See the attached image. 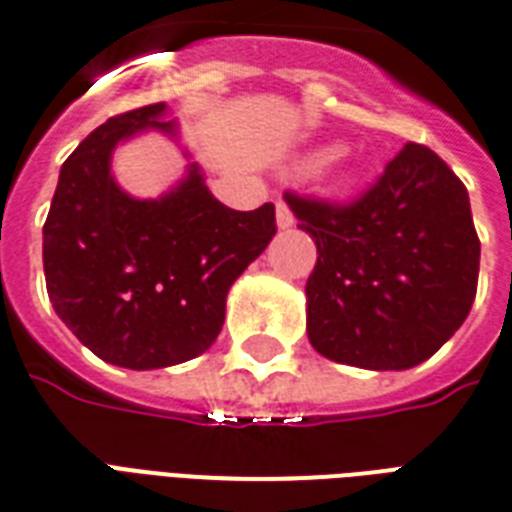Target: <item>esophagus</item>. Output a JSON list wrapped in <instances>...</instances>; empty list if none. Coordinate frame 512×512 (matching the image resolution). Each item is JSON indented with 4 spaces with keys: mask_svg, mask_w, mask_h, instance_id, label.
I'll use <instances>...</instances> for the list:
<instances>
[{
    "mask_svg": "<svg viewBox=\"0 0 512 512\" xmlns=\"http://www.w3.org/2000/svg\"><path fill=\"white\" fill-rule=\"evenodd\" d=\"M276 223H279L281 231H287L295 225V215H292V209L287 207V201H276Z\"/></svg>",
    "mask_w": 512,
    "mask_h": 512,
    "instance_id": "esophagus-1",
    "label": "esophagus"
}]
</instances>
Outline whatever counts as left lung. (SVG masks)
Returning a JSON list of instances; mask_svg holds the SVG:
<instances>
[{
    "label": "left lung",
    "mask_w": 512,
    "mask_h": 512,
    "mask_svg": "<svg viewBox=\"0 0 512 512\" xmlns=\"http://www.w3.org/2000/svg\"><path fill=\"white\" fill-rule=\"evenodd\" d=\"M319 249L308 276V340L361 369H412L468 319L478 241L468 188L438 154L406 143L350 204L284 193Z\"/></svg>",
    "instance_id": "left-lung-1"
}]
</instances>
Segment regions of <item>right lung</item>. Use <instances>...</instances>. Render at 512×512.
I'll return each instance as SVG.
<instances>
[{
    "instance_id": "obj_1",
    "label": "right lung",
    "mask_w": 512,
    "mask_h": 512,
    "mask_svg": "<svg viewBox=\"0 0 512 512\" xmlns=\"http://www.w3.org/2000/svg\"><path fill=\"white\" fill-rule=\"evenodd\" d=\"M167 106L100 124L60 167L44 223L47 295L82 345L124 369H162L201 356L225 321V297L276 233L271 201L236 212L209 193L199 164L159 199H132L111 154L143 130L175 135Z\"/></svg>"
}]
</instances>
